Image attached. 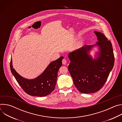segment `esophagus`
<instances>
[{
    "mask_svg": "<svg viewBox=\"0 0 122 122\" xmlns=\"http://www.w3.org/2000/svg\"><path fill=\"white\" fill-rule=\"evenodd\" d=\"M66 63H67V61H66V60L65 58L63 59L62 60V64H63V65H66Z\"/></svg>",
    "mask_w": 122,
    "mask_h": 122,
    "instance_id": "1",
    "label": "esophagus"
}]
</instances>
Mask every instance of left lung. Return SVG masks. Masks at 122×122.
<instances>
[{
  "label": "left lung",
  "mask_w": 122,
  "mask_h": 122,
  "mask_svg": "<svg viewBox=\"0 0 122 122\" xmlns=\"http://www.w3.org/2000/svg\"><path fill=\"white\" fill-rule=\"evenodd\" d=\"M98 42L93 45H85L70 53L71 62L68 66L76 87L82 93L99 91L105 83L114 66V56L110 41L104 34L95 31ZM100 47V56L93 60L88 55L94 45Z\"/></svg>",
  "instance_id": "1"
}]
</instances>
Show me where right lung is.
Listing matches in <instances>:
<instances>
[{"label":"right lung","instance_id":"1","mask_svg":"<svg viewBox=\"0 0 122 122\" xmlns=\"http://www.w3.org/2000/svg\"><path fill=\"white\" fill-rule=\"evenodd\" d=\"M63 56L51 62L44 72L39 76L33 80L22 77L12 68V59L10 60V71L16 80L23 90L32 96L45 97L53 92L56 83L57 72L62 65Z\"/></svg>","mask_w":122,"mask_h":122}]
</instances>
